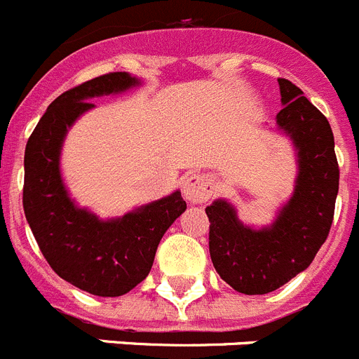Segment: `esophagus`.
I'll use <instances>...</instances> for the list:
<instances>
[{"mask_svg": "<svg viewBox=\"0 0 359 359\" xmlns=\"http://www.w3.org/2000/svg\"><path fill=\"white\" fill-rule=\"evenodd\" d=\"M212 182L202 173H193L184 180V196L191 203H202L211 198Z\"/></svg>", "mask_w": 359, "mask_h": 359, "instance_id": "34e87169", "label": "esophagus"}]
</instances>
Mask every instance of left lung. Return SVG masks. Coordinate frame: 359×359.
I'll use <instances>...</instances> for the list:
<instances>
[{
  "instance_id": "8db88e82",
  "label": "left lung",
  "mask_w": 359,
  "mask_h": 359,
  "mask_svg": "<svg viewBox=\"0 0 359 359\" xmlns=\"http://www.w3.org/2000/svg\"><path fill=\"white\" fill-rule=\"evenodd\" d=\"M277 125L297 148L299 175L292 198L270 227L256 231L238 219L225 200L205 208L209 252L219 277L236 292L264 295L311 264L327 240L334 216L340 170L327 118L295 83L279 79Z\"/></svg>"
}]
</instances>
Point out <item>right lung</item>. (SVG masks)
Here are the masks:
<instances>
[{"label": "right lung", "mask_w": 359, "mask_h": 359, "mask_svg": "<svg viewBox=\"0 0 359 359\" xmlns=\"http://www.w3.org/2000/svg\"><path fill=\"white\" fill-rule=\"evenodd\" d=\"M140 83L118 71L62 93L50 103L25 150L22 208L39 248L57 276L98 297L125 295L147 279L161 238L186 211L180 191H175L121 218L100 219L76 208L60 177L64 137L83 112L95 107L89 100Z\"/></svg>", "instance_id": "obj_1"}]
</instances>
